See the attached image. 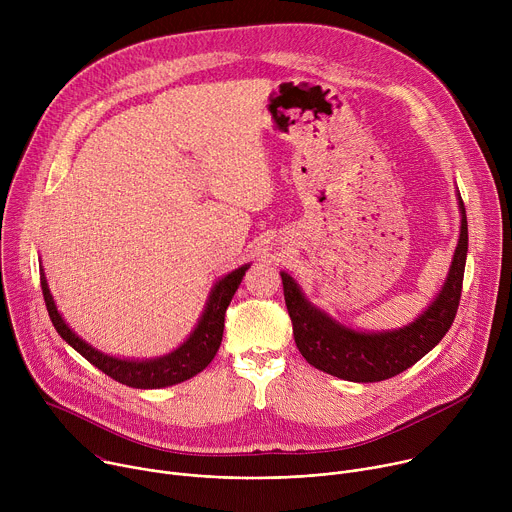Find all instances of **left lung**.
I'll return each instance as SVG.
<instances>
[{"label": "left lung", "instance_id": "8db88e82", "mask_svg": "<svg viewBox=\"0 0 512 512\" xmlns=\"http://www.w3.org/2000/svg\"><path fill=\"white\" fill-rule=\"evenodd\" d=\"M462 231L454 261L442 294L409 326L393 332H356L314 308L298 283L281 273L283 298L294 326V338L302 356L332 377L352 383H377L391 379L423 358L450 330L460 298L468 253V221L462 198Z\"/></svg>", "mask_w": 512, "mask_h": 512}]
</instances>
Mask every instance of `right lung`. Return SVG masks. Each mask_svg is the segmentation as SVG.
<instances>
[{"label": "right lung", "instance_id": "add662e5", "mask_svg": "<svg viewBox=\"0 0 512 512\" xmlns=\"http://www.w3.org/2000/svg\"><path fill=\"white\" fill-rule=\"evenodd\" d=\"M247 267L249 265H243L231 271L227 277H223L214 285L198 326L180 348H176L172 354H166L162 358L139 360V362L107 356L95 350L93 346H89L85 340H81L66 326L62 316L58 314L44 275L40 277V283H42V294H44L48 316L56 332L62 336V340H66L91 364H95L99 371H103L107 377L115 379L117 383L133 389H160V387L182 383L208 367L210 360L218 352V346H221L223 330H225V314Z\"/></svg>", "mask_w": 512, "mask_h": 512}]
</instances>
